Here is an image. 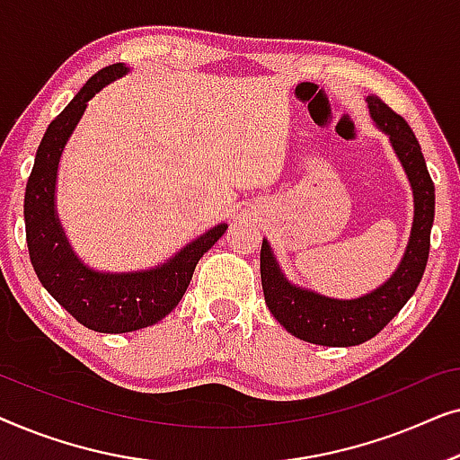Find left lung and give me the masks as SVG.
Segmentation results:
<instances>
[{
	"mask_svg": "<svg viewBox=\"0 0 460 460\" xmlns=\"http://www.w3.org/2000/svg\"><path fill=\"white\" fill-rule=\"evenodd\" d=\"M367 102L370 117L392 140V146L404 165L414 194L411 243H408L406 253L392 279L360 299H329L318 293L293 287L282 276L268 241H263L260 253L263 297H266V305L274 314V318L291 335L304 339L307 343L329 345V348L360 345L385 329L389 320L398 316V312L417 291L419 282L423 279L427 257H429L436 190H433L431 175L427 172L425 156L420 153L412 129L398 112H394L376 96H368Z\"/></svg>",
	"mask_w": 460,
	"mask_h": 460,
	"instance_id": "1",
	"label": "left lung"
}]
</instances>
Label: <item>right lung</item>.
I'll return each mask as SVG.
<instances>
[{"mask_svg": "<svg viewBox=\"0 0 460 460\" xmlns=\"http://www.w3.org/2000/svg\"><path fill=\"white\" fill-rule=\"evenodd\" d=\"M128 73L121 62L104 66L81 87L65 111L48 125L35 155L24 192V226L29 257L48 293L87 329L129 332L153 326L167 316L190 285L200 257L216 244L228 226L219 224L156 270L131 274H100L87 270L68 247L54 211L56 173L62 148L84 115L87 100L106 84Z\"/></svg>", "mask_w": 460, "mask_h": 460, "instance_id": "obj_1", "label": "right lung"}]
</instances>
